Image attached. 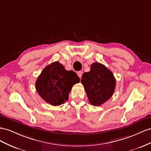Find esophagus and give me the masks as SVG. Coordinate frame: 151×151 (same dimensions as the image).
<instances>
[{
    "label": "esophagus",
    "mask_w": 151,
    "mask_h": 151,
    "mask_svg": "<svg viewBox=\"0 0 151 151\" xmlns=\"http://www.w3.org/2000/svg\"><path fill=\"white\" fill-rule=\"evenodd\" d=\"M82 74H83V72H82V71H81L77 72V75H78V76L80 77V78H81V76H82Z\"/></svg>",
    "instance_id": "obj_1"
}]
</instances>
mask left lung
<instances>
[{
  "label": "left lung",
  "instance_id": "1",
  "mask_svg": "<svg viewBox=\"0 0 151 151\" xmlns=\"http://www.w3.org/2000/svg\"><path fill=\"white\" fill-rule=\"evenodd\" d=\"M81 82L84 86L89 102L99 106L104 104L113 96L116 87L114 76L104 64L93 63L89 72L82 75Z\"/></svg>",
  "mask_w": 151,
  "mask_h": 151
}]
</instances>
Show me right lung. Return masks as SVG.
I'll use <instances>...</instances> for the list:
<instances>
[{"label": "right lung", "mask_w": 151, "mask_h": 151, "mask_svg": "<svg viewBox=\"0 0 151 151\" xmlns=\"http://www.w3.org/2000/svg\"><path fill=\"white\" fill-rule=\"evenodd\" d=\"M80 82L76 73L67 71L59 62L47 66L38 77L35 88L39 96L52 106H59L68 100L72 87Z\"/></svg>", "instance_id": "1"}]
</instances>
